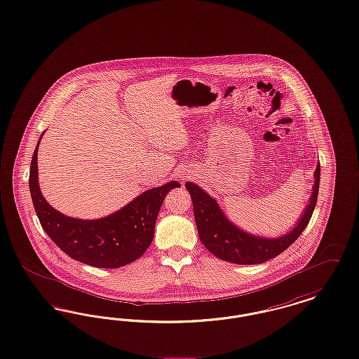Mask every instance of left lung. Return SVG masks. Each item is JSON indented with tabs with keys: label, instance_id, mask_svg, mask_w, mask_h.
Returning a JSON list of instances; mask_svg holds the SVG:
<instances>
[{
	"label": "left lung",
	"instance_id": "1",
	"mask_svg": "<svg viewBox=\"0 0 359 359\" xmlns=\"http://www.w3.org/2000/svg\"><path fill=\"white\" fill-rule=\"evenodd\" d=\"M320 182V164H318L315 171V184L311 196V202L304 210L303 217L294 229L288 234L280 238H261L250 236L242 231L237 226L229 222L223 215L221 208L215 199L205 194L199 186L188 182L186 188L191 195L194 205V215L199 238L205 245V249L223 261L239 264V265H253L262 264L273 257L281 255L290 246L307 227L308 222L315 210Z\"/></svg>",
	"mask_w": 359,
	"mask_h": 359
}]
</instances>
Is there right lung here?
I'll list each match as a JSON object with an SVG mask.
<instances>
[{"instance_id": "add662e5", "label": "right lung", "mask_w": 359, "mask_h": 359, "mask_svg": "<svg viewBox=\"0 0 359 359\" xmlns=\"http://www.w3.org/2000/svg\"><path fill=\"white\" fill-rule=\"evenodd\" d=\"M40 140L31 161L29 189L34 211L48 237L67 256L95 268H121L142 256L154 239L157 214L165 195L180 184L170 182L161 187L148 189L120 211L102 219L69 218L48 205L40 192L37 183Z\"/></svg>"}]
</instances>
